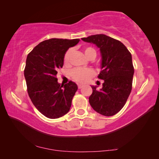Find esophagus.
Returning a JSON list of instances; mask_svg holds the SVG:
<instances>
[{"instance_id": "esophagus-1", "label": "esophagus", "mask_w": 159, "mask_h": 159, "mask_svg": "<svg viewBox=\"0 0 159 159\" xmlns=\"http://www.w3.org/2000/svg\"><path fill=\"white\" fill-rule=\"evenodd\" d=\"M83 87V85H82V84H79L78 85V88H79V89H80V88H82Z\"/></svg>"}]
</instances>
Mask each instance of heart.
Returning <instances> with one entry per match:
<instances>
[{"label":"heart","mask_w":159,"mask_h":159,"mask_svg":"<svg viewBox=\"0 0 159 159\" xmlns=\"http://www.w3.org/2000/svg\"><path fill=\"white\" fill-rule=\"evenodd\" d=\"M72 54V50L69 49L66 51L64 57V63L66 65H68L70 62V58ZM84 54L86 58L96 56V51L93 48L87 47L84 49ZM94 71L91 69H75L71 71V76L77 82L85 83L89 80L94 76Z\"/></svg>","instance_id":"heart-1"}]
</instances>
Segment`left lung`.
Masks as SVG:
<instances>
[{
    "instance_id": "left-lung-1",
    "label": "left lung",
    "mask_w": 159,
    "mask_h": 159,
    "mask_svg": "<svg viewBox=\"0 0 159 159\" xmlns=\"http://www.w3.org/2000/svg\"><path fill=\"white\" fill-rule=\"evenodd\" d=\"M82 41L95 44L101 54L102 71L98 78L104 80L102 88L92 85L89 103L99 114L114 116L125 105L132 90L134 67L132 55L121 42L104 34L82 38Z\"/></svg>"
}]
</instances>
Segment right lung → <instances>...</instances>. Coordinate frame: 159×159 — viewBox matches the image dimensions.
I'll return each mask as SVG.
<instances>
[{"label": "right lung", "mask_w": 159, "mask_h": 159, "mask_svg": "<svg viewBox=\"0 0 159 159\" xmlns=\"http://www.w3.org/2000/svg\"><path fill=\"white\" fill-rule=\"evenodd\" d=\"M80 40L51 39L36 45L26 57L25 77L32 103L43 115L58 118L69 112L78 90L71 80L64 85L57 82L56 75L64 64L69 48Z\"/></svg>", "instance_id": "right-lung-1"}]
</instances>
